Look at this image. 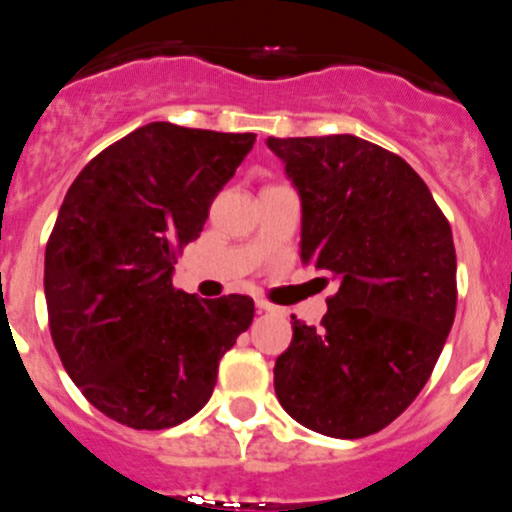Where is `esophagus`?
<instances>
[{
	"label": "esophagus",
	"instance_id": "obj_1",
	"mask_svg": "<svg viewBox=\"0 0 512 512\" xmlns=\"http://www.w3.org/2000/svg\"><path fill=\"white\" fill-rule=\"evenodd\" d=\"M256 308H258V313H276L278 311V308L268 301H256Z\"/></svg>",
	"mask_w": 512,
	"mask_h": 512
}]
</instances>
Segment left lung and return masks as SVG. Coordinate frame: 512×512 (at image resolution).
Returning <instances> with one entry per match:
<instances>
[{"label": "left lung", "instance_id": "1", "mask_svg": "<svg viewBox=\"0 0 512 512\" xmlns=\"http://www.w3.org/2000/svg\"><path fill=\"white\" fill-rule=\"evenodd\" d=\"M301 196V261L331 273L321 326L293 318L273 368L283 411L331 438L396 421L433 373L455 318V246L426 181L351 134L268 136Z\"/></svg>", "mask_w": 512, "mask_h": 512}]
</instances>
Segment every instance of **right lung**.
I'll use <instances>...</instances> for the list:
<instances>
[{"mask_svg":"<svg viewBox=\"0 0 512 512\" xmlns=\"http://www.w3.org/2000/svg\"><path fill=\"white\" fill-rule=\"evenodd\" d=\"M254 141L151 121L96 154L64 196L44 254L49 331L86 401L121 426L189 421L254 321V298L204 301L171 283Z\"/></svg>","mask_w":512,"mask_h":512,"instance_id":"obj_1","label":"right lung"}]
</instances>
